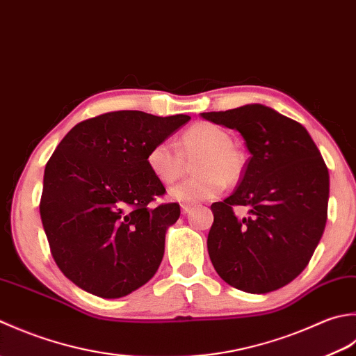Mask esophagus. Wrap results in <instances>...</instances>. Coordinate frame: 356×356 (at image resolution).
Returning <instances> with one entry per match:
<instances>
[{"label": "esophagus", "instance_id": "obj_1", "mask_svg": "<svg viewBox=\"0 0 356 356\" xmlns=\"http://www.w3.org/2000/svg\"><path fill=\"white\" fill-rule=\"evenodd\" d=\"M191 210H192V206H187V204H181V213H183V215H187V213H191Z\"/></svg>", "mask_w": 356, "mask_h": 356}]
</instances>
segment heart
<instances>
[{
	"mask_svg": "<svg viewBox=\"0 0 356 356\" xmlns=\"http://www.w3.org/2000/svg\"><path fill=\"white\" fill-rule=\"evenodd\" d=\"M230 135L212 122H195L178 138L177 149L169 143H158L147 152V168L163 184H172L183 177L186 163L197 158L193 173L197 175L173 186L169 197L184 204H197L221 195L227 184H235L245 169L243 150L230 143Z\"/></svg>",
	"mask_w": 356,
	"mask_h": 356,
	"instance_id": "heart-1",
	"label": "heart"
}]
</instances>
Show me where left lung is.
Here are the masks:
<instances>
[{"mask_svg":"<svg viewBox=\"0 0 356 356\" xmlns=\"http://www.w3.org/2000/svg\"><path fill=\"white\" fill-rule=\"evenodd\" d=\"M201 117L238 130L250 156L235 192L213 202L207 250L216 273L249 293L273 292L306 269L327 221L329 170L309 132L263 104ZM234 205L250 207L239 220Z\"/></svg>","mask_w":356,"mask_h":356,"instance_id":"8db88e82","label":"left lung"}]
</instances>
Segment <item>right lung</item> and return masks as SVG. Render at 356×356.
<instances>
[{
  "label": "right lung",
  "instance_id": "obj_1",
  "mask_svg": "<svg viewBox=\"0 0 356 356\" xmlns=\"http://www.w3.org/2000/svg\"><path fill=\"white\" fill-rule=\"evenodd\" d=\"M191 120L120 111L79 122L46 164L42 227L60 270L86 292L121 298L154 277L179 204L152 207L165 188L147 168L152 146Z\"/></svg>",
  "mask_w": 356,
  "mask_h": 356
}]
</instances>
